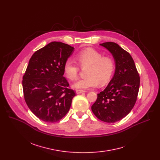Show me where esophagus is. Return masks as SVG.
Returning <instances> with one entry per match:
<instances>
[{"instance_id":"34e87169","label":"esophagus","mask_w":160,"mask_h":160,"mask_svg":"<svg viewBox=\"0 0 160 160\" xmlns=\"http://www.w3.org/2000/svg\"><path fill=\"white\" fill-rule=\"evenodd\" d=\"M83 92H85V91L83 90H80V89H77L76 90V93L77 94H82V93H83Z\"/></svg>"}]
</instances>
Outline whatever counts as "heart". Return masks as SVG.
<instances>
[{
	"mask_svg": "<svg viewBox=\"0 0 160 160\" xmlns=\"http://www.w3.org/2000/svg\"><path fill=\"white\" fill-rule=\"evenodd\" d=\"M78 64L87 66V77L76 82L73 87L75 88L87 89L96 87L98 83L103 85L111 79L115 70V61L110 56H103L100 52L88 48L79 52L76 56ZM64 73L71 80L77 78L80 68L76 62L68 59L64 64Z\"/></svg>",
	"mask_w": 160,
	"mask_h": 160,
	"instance_id": "b5f03b06",
	"label": "heart"
}]
</instances>
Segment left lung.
<instances>
[{
    "label": "left lung",
    "instance_id": "1",
    "mask_svg": "<svg viewBox=\"0 0 160 160\" xmlns=\"http://www.w3.org/2000/svg\"><path fill=\"white\" fill-rule=\"evenodd\" d=\"M112 55L115 72L91 107L95 116L106 123L120 121L131 111L138 98L140 77L130 54L115 42L100 44Z\"/></svg>",
    "mask_w": 160,
    "mask_h": 160
}]
</instances>
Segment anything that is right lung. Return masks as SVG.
Segmentation results:
<instances>
[{"instance_id": "1", "label": "right lung", "mask_w": 160, "mask_h": 160, "mask_svg": "<svg viewBox=\"0 0 160 160\" xmlns=\"http://www.w3.org/2000/svg\"><path fill=\"white\" fill-rule=\"evenodd\" d=\"M74 48L52 42L37 51L29 61L22 77L25 102L40 120L54 123L69 111L75 91L63 77L64 64Z\"/></svg>"}]
</instances>
